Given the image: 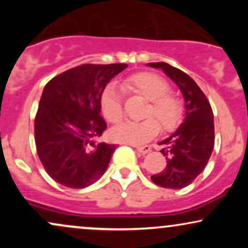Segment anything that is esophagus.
<instances>
[{
	"instance_id": "34e87169",
	"label": "esophagus",
	"mask_w": 248,
	"mask_h": 248,
	"mask_svg": "<svg viewBox=\"0 0 248 248\" xmlns=\"http://www.w3.org/2000/svg\"><path fill=\"white\" fill-rule=\"evenodd\" d=\"M136 150H138L139 153L142 154V155H146L150 152V147L149 146H143V147H136Z\"/></svg>"
}]
</instances>
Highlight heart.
<instances>
[{"instance_id":"obj_1","label":"heart","mask_w":248,"mask_h":248,"mask_svg":"<svg viewBox=\"0 0 248 248\" xmlns=\"http://www.w3.org/2000/svg\"><path fill=\"white\" fill-rule=\"evenodd\" d=\"M124 91L149 101L144 116L140 122L127 121L112 129V138L121 143L141 144L157 135L162 129L171 132L176 129L184 116L183 102L177 95L170 93L169 84L162 77L153 72H139L128 77L122 85ZM101 112L112 124H118L124 114L122 91L110 84L105 88L100 98ZM154 117V119L151 118Z\"/></svg>"}]
</instances>
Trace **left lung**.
<instances>
[{"label": "left lung", "mask_w": 248, "mask_h": 248, "mask_svg": "<svg viewBox=\"0 0 248 248\" xmlns=\"http://www.w3.org/2000/svg\"><path fill=\"white\" fill-rule=\"evenodd\" d=\"M163 72L181 90L186 101V119L169 138L160 142L167 160L163 171L152 176L156 186L182 189L204 170L215 147V124L211 105L195 80L167 62H148Z\"/></svg>", "instance_id": "1"}]
</instances>
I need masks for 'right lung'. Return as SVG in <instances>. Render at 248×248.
I'll return each instance as SVG.
<instances>
[{
  "label": "right lung",
  "mask_w": 248,
  "mask_h": 248,
  "mask_svg": "<svg viewBox=\"0 0 248 248\" xmlns=\"http://www.w3.org/2000/svg\"><path fill=\"white\" fill-rule=\"evenodd\" d=\"M127 64H82L45 85L35 118L37 154L45 171L62 186L82 189L106 171L114 144L98 141L107 128L100 98Z\"/></svg>",
  "instance_id": "obj_1"
}]
</instances>
